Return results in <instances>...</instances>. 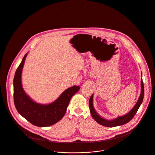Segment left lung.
<instances>
[{
	"mask_svg": "<svg viewBox=\"0 0 155 155\" xmlns=\"http://www.w3.org/2000/svg\"><path fill=\"white\" fill-rule=\"evenodd\" d=\"M140 86H141V92L140 97L136 104V105L133 107V108L127 114L118 117L113 120H106L103 117H101L95 110L94 104H93V98H94V94L90 97L89 100V108H90V112L94 119L98 122L99 124L106 127H115L117 126H120L125 125L128 122H129L130 120L133 119L135 114H136L137 111L138 110L140 106L141 105L143 99V95H144V86L143 83L142 81V78L141 79V82H140Z\"/></svg>",
	"mask_w": 155,
	"mask_h": 155,
	"instance_id": "1",
	"label": "left lung"
}]
</instances>
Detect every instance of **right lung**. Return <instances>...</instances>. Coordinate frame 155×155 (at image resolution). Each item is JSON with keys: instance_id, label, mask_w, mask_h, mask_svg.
Wrapping results in <instances>:
<instances>
[{"instance_id": "1", "label": "right lung", "mask_w": 155, "mask_h": 155, "mask_svg": "<svg viewBox=\"0 0 155 155\" xmlns=\"http://www.w3.org/2000/svg\"><path fill=\"white\" fill-rule=\"evenodd\" d=\"M27 54L24 56L13 79L15 106L19 114L32 125L39 127H49L64 117L71 97L79 91L80 87L74 85L67 88L50 104L35 102L26 94L21 82L22 70Z\"/></svg>"}]
</instances>
